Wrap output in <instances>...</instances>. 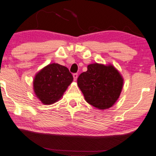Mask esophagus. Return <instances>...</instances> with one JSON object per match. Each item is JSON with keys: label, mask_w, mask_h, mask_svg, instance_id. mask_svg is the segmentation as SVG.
<instances>
[{"label": "esophagus", "mask_w": 156, "mask_h": 156, "mask_svg": "<svg viewBox=\"0 0 156 156\" xmlns=\"http://www.w3.org/2000/svg\"><path fill=\"white\" fill-rule=\"evenodd\" d=\"M73 77H74V81H76V80H77L78 74H76V73H74V74H73Z\"/></svg>", "instance_id": "esophagus-1"}]
</instances>
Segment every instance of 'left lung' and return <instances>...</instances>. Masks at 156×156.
I'll return each instance as SVG.
<instances>
[{"label":"left lung","instance_id":"8db88e82","mask_svg":"<svg viewBox=\"0 0 156 156\" xmlns=\"http://www.w3.org/2000/svg\"><path fill=\"white\" fill-rule=\"evenodd\" d=\"M77 84L89 104L104 110L118 100L123 79L113 65L94 63L87 66V71L79 76Z\"/></svg>","mask_w":156,"mask_h":156}]
</instances>
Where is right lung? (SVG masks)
I'll list each match as a JSON object with an SVG mask.
<instances>
[{"label": "right lung", "mask_w": 156, "mask_h": 156, "mask_svg": "<svg viewBox=\"0 0 156 156\" xmlns=\"http://www.w3.org/2000/svg\"><path fill=\"white\" fill-rule=\"evenodd\" d=\"M72 81L73 76L68 68L59 64H50L36 74L34 92L42 104H54L61 99Z\"/></svg>", "instance_id": "right-lung-1"}]
</instances>
